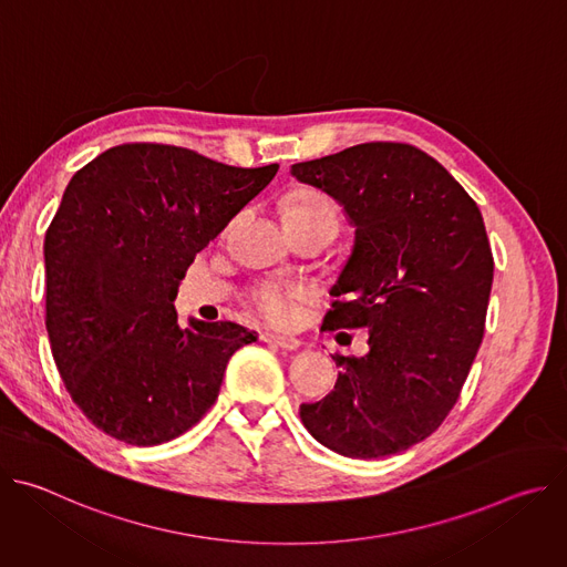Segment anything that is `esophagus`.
Returning a JSON list of instances; mask_svg holds the SVG:
<instances>
[{
    "label": "esophagus",
    "instance_id": "1",
    "mask_svg": "<svg viewBox=\"0 0 567 567\" xmlns=\"http://www.w3.org/2000/svg\"><path fill=\"white\" fill-rule=\"evenodd\" d=\"M262 341L271 343V346H278L282 350H298L300 348V341L296 337H287V334H276V332H267L262 334Z\"/></svg>",
    "mask_w": 567,
    "mask_h": 567
}]
</instances>
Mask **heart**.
I'll return each instance as SVG.
<instances>
[{
	"label": "heart",
	"instance_id": "1",
	"mask_svg": "<svg viewBox=\"0 0 567 567\" xmlns=\"http://www.w3.org/2000/svg\"><path fill=\"white\" fill-rule=\"evenodd\" d=\"M282 215L298 219H332L339 224V213L334 202L320 190H296L282 204ZM291 298L293 291L278 285H262L254 291L256 309L274 322H287L291 318Z\"/></svg>",
	"mask_w": 567,
	"mask_h": 567
}]
</instances>
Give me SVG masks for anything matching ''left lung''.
Returning <instances> with one entry per match:
<instances>
[{"instance_id":"obj_1","label":"left lung","mask_w":567,"mask_h":567,"mask_svg":"<svg viewBox=\"0 0 567 567\" xmlns=\"http://www.w3.org/2000/svg\"><path fill=\"white\" fill-rule=\"evenodd\" d=\"M291 175L334 197L354 230L322 330H368L370 352L337 357L334 390L300 420L346 457L411 449L446 420L484 334L494 256L480 208L433 156L361 143Z\"/></svg>"}]
</instances>
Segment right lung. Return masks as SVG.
I'll list each match as a JSON object with an SVG mask.
<instances>
[{
  "mask_svg": "<svg viewBox=\"0 0 567 567\" xmlns=\"http://www.w3.org/2000/svg\"><path fill=\"white\" fill-rule=\"evenodd\" d=\"M193 150L123 143L80 168L47 228V332L85 417L132 446L193 429L228 359L258 334L190 318L175 298L195 256L276 177Z\"/></svg>",
  "mask_w": 567,
  "mask_h": 567,
  "instance_id": "right-lung-1",
  "label": "right lung"
}]
</instances>
